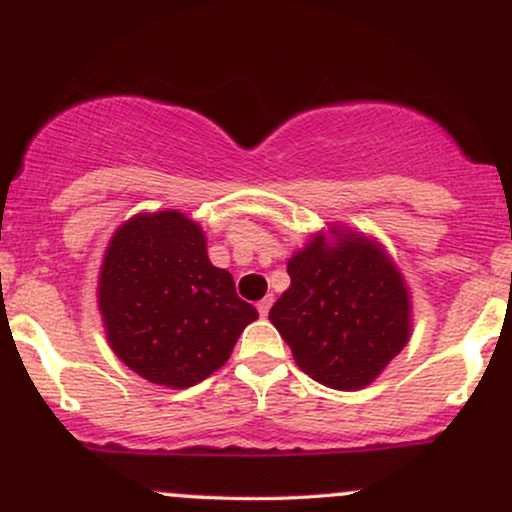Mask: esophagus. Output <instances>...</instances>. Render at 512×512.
I'll list each match as a JSON object with an SVG mask.
<instances>
[{
	"label": "esophagus",
	"mask_w": 512,
	"mask_h": 512,
	"mask_svg": "<svg viewBox=\"0 0 512 512\" xmlns=\"http://www.w3.org/2000/svg\"><path fill=\"white\" fill-rule=\"evenodd\" d=\"M272 303H274V298L272 296H264L260 303H257V313H260L262 317H267V313H269V308H272Z\"/></svg>",
	"instance_id": "34e87169"
}]
</instances>
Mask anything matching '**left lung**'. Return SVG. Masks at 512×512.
<instances>
[{"label":"left lung","mask_w":512,"mask_h":512,"mask_svg":"<svg viewBox=\"0 0 512 512\" xmlns=\"http://www.w3.org/2000/svg\"><path fill=\"white\" fill-rule=\"evenodd\" d=\"M286 269L291 286L269 320L296 366L332 390H363L409 342L411 293L399 267L378 240L332 223Z\"/></svg>","instance_id":"8db88e82"}]
</instances>
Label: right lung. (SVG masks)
Instances as JSON below:
<instances>
[{
  "label": "right lung",
  "instance_id": "1",
  "mask_svg": "<svg viewBox=\"0 0 512 512\" xmlns=\"http://www.w3.org/2000/svg\"><path fill=\"white\" fill-rule=\"evenodd\" d=\"M96 296L115 356L170 390L219 370L257 320L233 276L209 262L202 226L178 209L142 211L117 228Z\"/></svg>",
  "mask_w": 512,
  "mask_h": 512
}]
</instances>
